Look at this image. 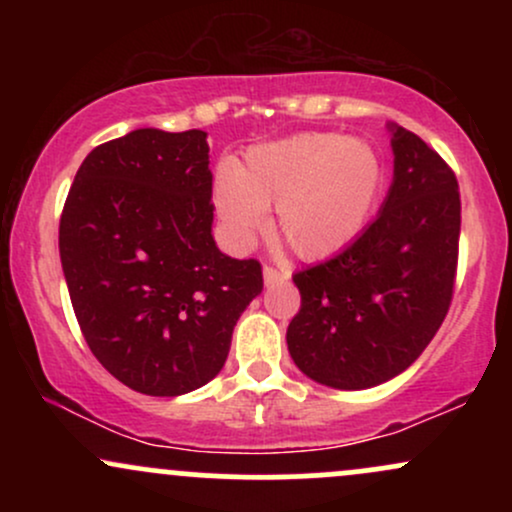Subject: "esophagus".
Segmentation results:
<instances>
[{
	"label": "esophagus",
	"mask_w": 512,
	"mask_h": 512,
	"mask_svg": "<svg viewBox=\"0 0 512 512\" xmlns=\"http://www.w3.org/2000/svg\"><path fill=\"white\" fill-rule=\"evenodd\" d=\"M262 276H264V284H267V286H274V284H284V281H289L291 272H286V269L264 267V269H262Z\"/></svg>",
	"instance_id": "esophagus-1"
}]
</instances>
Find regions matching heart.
<instances>
[{"instance_id": "obj_1", "label": "heart", "mask_w": 512, "mask_h": 512, "mask_svg": "<svg viewBox=\"0 0 512 512\" xmlns=\"http://www.w3.org/2000/svg\"><path fill=\"white\" fill-rule=\"evenodd\" d=\"M383 190V163L361 139L308 132L248 149L214 178V209L248 248L274 207V231L303 260H325L361 236Z\"/></svg>"}]
</instances>
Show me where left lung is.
<instances>
[{"label": "left lung", "mask_w": 512, "mask_h": 512, "mask_svg": "<svg viewBox=\"0 0 512 512\" xmlns=\"http://www.w3.org/2000/svg\"><path fill=\"white\" fill-rule=\"evenodd\" d=\"M387 132L395 173L378 219L332 260L293 274L301 310L286 330L289 354L334 390H368L404 373L436 337L455 286V173L414 132Z\"/></svg>", "instance_id": "1"}]
</instances>
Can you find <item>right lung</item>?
I'll list each match as a JSON object with an SVG mask.
<instances>
[{"mask_svg": "<svg viewBox=\"0 0 512 512\" xmlns=\"http://www.w3.org/2000/svg\"><path fill=\"white\" fill-rule=\"evenodd\" d=\"M207 132L134 129L91 151L60 219V260L88 349L151 397L219 375L233 327L262 293L257 260L211 236Z\"/></svg>", "mask_w": 512, "mask_h": 512, "instance_id": "add662e5", "label": "right lung"}]
</instances>
